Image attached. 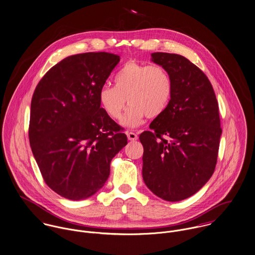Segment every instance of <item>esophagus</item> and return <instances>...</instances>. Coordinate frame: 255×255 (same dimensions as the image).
<instances>
[{
    "label": "esophagus",
    "instance_id": "esophagus-1",
    "mask_svg": "<svg viewBox=\"0 0 255 255\" xmlns=\"http://www.w3.org/2000/svg\"><path fill=\"white\" fill-rule=\"evenodd\" d=\"M126 135H127V137H128V140H130V141H136V140L138 139V135H137L136 133H134V132H129V131H127V132H126Z\"/></svg>",
    "mask_w": 255,
    "mask_h": 255
}]
</instances>
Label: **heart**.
<instances>
[{
    "instance_id": "obj_1",
    "label": "heart",
    "mask_w": 255,
    "mask_h": 255,
    "mask_svg": "<svg viewBox=\"0 0 255 255\" xmlns=\"http://www.w3.org/2000/svg\"><path fill=\"white\" fill-rule=\"evenodd\" d=\"M113 86H104L99 92V102L105 113L114 120L121 118L126 127L135 128L145 116L154 118L169 106L173 82L168 71L161 65L126 62L114 75Z\"/></svg>"
}]
</instances>
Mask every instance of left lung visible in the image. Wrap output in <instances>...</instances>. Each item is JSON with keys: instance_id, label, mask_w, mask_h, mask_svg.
Returning <instances> with one entry per match:
<instances>
[{"instance_id": "obj_1", "label": "left lung", "mask_w": 255, "mask_h": 255, "mask_svg": "<svg viewBox=\"0 0 255 255\" xmlns=\"http://www.w3.org/2000/svg\"><path fill=\"white\" fill-rule=\"evenodd\" d=\"M173 82L166 111L140 135L142 179L158 198L179 201L198 192L212 176L222 129L219 108L206 75L188 58L152 53Z\"/></svg>"}]
</instances>
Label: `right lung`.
Here are the masks:
<instances>
[{
	"label": "right lung",
	"mask_w": 255,
	"mask_h": 255,
	"mask_svg": "<svg viewBox=\"0 0 255 255\" xmlns=\"http://www.w3.org/2000/svg\"><path fill=\"white\" fill-rule=\"evenodd\" d=\"M120 57L85 53L65 57L41 79L31 101L29 141L46 184L71 200L90 198L127 144L122 128L101 108L99 92Z\"/></svg>",
	"instance_id": "obj_1"
}]
</instances>
